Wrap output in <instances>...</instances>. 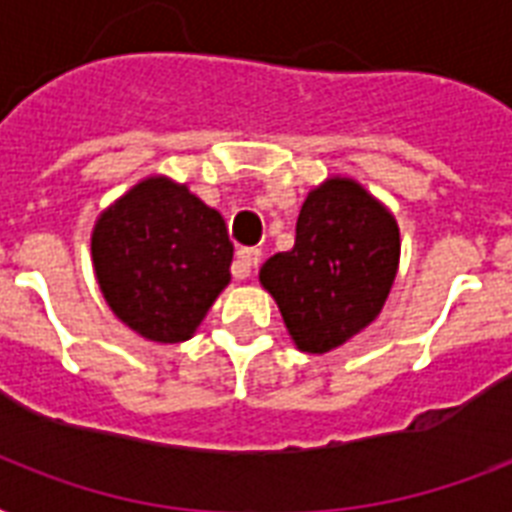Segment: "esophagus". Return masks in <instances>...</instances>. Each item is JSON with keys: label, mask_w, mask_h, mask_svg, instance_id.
<instances>
[{"label": "esophagus", "mask_w": 512, "mask_h": 512, "mask_svg": "<svg viewBox=\"0 0 512 512\" xmlns=\"http://www.w3.org/2000/svg\"><path fill=\"white\" fill-rule=\"evenodd\" d=\"M260 257H263L260 249L241 247L239 252H236V260H233V279H247L249 273H252V268H257V263H260Z\"/></svg>", "instance_id": "1"}]
</instances>
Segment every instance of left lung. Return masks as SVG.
I'll return each instance as SVG.
<instances>
[{
  "instance_id": "left-lung-1",
  "label": "left lung",
  "mask_w": 512,
  "mask_h": 512,
  "mask_svg": "<svg viewBox=\"0 0 512 512\" xmlns=\"http://www.w3.org/2000/svg\"><path fill=\"white\" fill-rule=\"evenodd\" d=\"M398 255V223L388 207L356 180L329 177L300 209L295 247L265 260L260 284L297 348L327 353L380 316Z\"/></svg>"
}]
</instances>
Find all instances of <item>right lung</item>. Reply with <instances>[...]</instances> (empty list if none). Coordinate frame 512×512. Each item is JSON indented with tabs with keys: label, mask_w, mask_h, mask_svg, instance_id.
I'll return each instance as SVG.
<instances>
[{
	"label": "right lung",
	"mask_w": 512,
	"mask_h": 512,
	"mask_svg": "<svg viewBox=\"0 0 512 512\" xmlns=\"http://www.w3.org/2000/svg\"><path fill=\"white\" fill-rule=\"evenodd\" d=\"M233 244L220 212L170 177H146L92 228L100 292L132 332L183 342L231 281Z\"/></svg>",
	"instance_id": "obj_1"
}]
</instances>
